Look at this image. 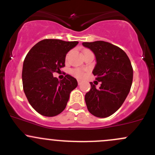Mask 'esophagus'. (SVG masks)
Here are the masks:
<instances>
[{
  "label": "esophagus",
  "mask_w": 155,
  "mask_h": 155,
  "mask_svg": "<svg viewBox=\"0 0 155 155\" xmlns=\"http://www.w3.org/2000/svg\"><path fill=\"white\" fill-rule=\"evenodd\" d=\"M77 81H78V84H80L81 83V79H77Z\"/></svg>",
  "instance_id": "obj_1"
}]
</instances>
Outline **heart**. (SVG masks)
<instances>
[{
  "instance_id": "b5f03b06",
  "label": "heart",
  "mask_w": 155,
  "mask_h": 155,
  "mask_svg": "<svg viewBox=\"0 0 155 155\" xmlns=\"http://www.w3.org/2000/svg\"><path fill=\"white\" fill-rule=\"evenodd\" d=\"M69 56V54H68L67 57ZM72 74L74 75V76H76V77H79V78H81V77H83V76H84V71H81L80 69H74L72 71Z\"/></svg>"
}]
</instances>
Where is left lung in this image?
Returning a JSON list of instances; mask_svg holds the SVG:
<instances>
[{
  "label": "left lung",
  "instance_id": "1",
  "mask_svg": "<svg viewBox=\"0 0 155 155\" xmlns=\"http://www.w3.org/2000/svg\"><path fill=\"white\" fill-rule=\"evenodd\" d=\"M96 57L93 74L101 81L99 88L92 82L84 96L88 111L98 118H107L121 107L130 91L133 69L128 56L122 49L110 42H83Z\"/></svg>",
  "mask_w": 155,
  "mask_h": 155
}]
</instances>
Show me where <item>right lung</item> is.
<instances>
[{
    "mask_svg": "<svg viewBox=\"0 0 155 155\" xmlns=\"http://www.w3.org/2000/svg\"><path fill=\"white\" fill-rule=\"evenodd\" d=\"M79 42L46 39L37 42L24 59L22 71L23 91L31 107L40 115L53 117L66 107L71 91L78 85L67 74L62 80L53 76L64 66L66 54Z\"/></svg>",
    "mask_w": 155,
    "mask_h": 155,
    "instance_id": "obj_1",
    "label": "right lung"
}]
</instances>
